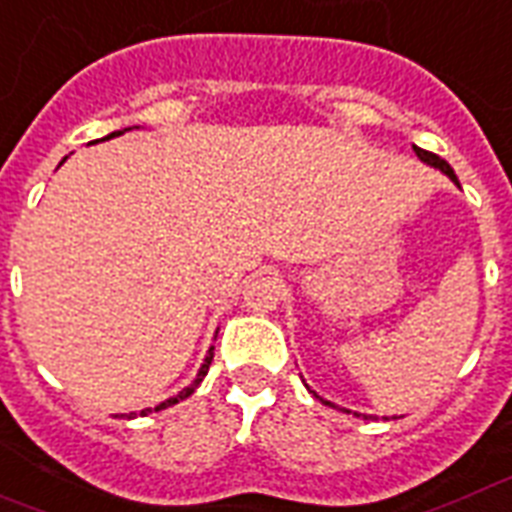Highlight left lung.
<instances>
[{
  "label": "left lung",
  "mask_w": 512,
  "mask_h": 512,
  "mask_svg": "<svg viewBox=\"0 0 512 512\" xmlns=\"http://www.w3.org/2000/svg\"><path fill=\"white\" fill-rule=\"evenodd\" d=\"M413 152H416V155H419V161H424V163H427V166H435V169L443 171V174H446V177H451V182H456V185H459V179H456L454 169H451V166H448V163L443 161V158H440V155H435V152L421 150V147H413ZM314 397H319L317 392H314ZM319 400H322V397H319ZM322 403H327V400H322ZM327 405H333V403H327ZM333 408H335V405H333ZM346 413H349V411H346ZM365 419H368V416H365Z\"/></svg>",
  "instance_id": "obj_1"
}]
</instances>
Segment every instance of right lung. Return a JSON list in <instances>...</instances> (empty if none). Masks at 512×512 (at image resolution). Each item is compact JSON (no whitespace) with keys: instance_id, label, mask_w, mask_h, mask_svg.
Instances as JSON below:
<instances>
[{"instance_id":"1","label":"right lung","mask_w":512,"mask_h":512,"mask_svg":"<svg viewBox=\"0 0 512 512\" xmlns=\"http://www.w3.org/2000/svg\"><path fill=\"white\" fill-rule=\"evenodd\" d=\"M123 131H131V128H123ZM123 131H115V134L104 136V139H112V136H120V134H123ZM212 357H214V346H212V349H209V354H206L204 365H201V370H198V376H195L193 384L185 386V389H182L179 395L169 397V400H163V403H161V405H155V408H144V411H139V413H128L126 419H134V416H147V413H152V411H163V408H169V405H177L179 400H185V397L193 395L195 389H198V384H201V381H204L206 373H209V365H212Z\"/></svg>"}]
</instances>
